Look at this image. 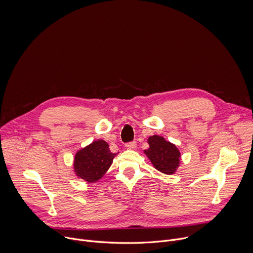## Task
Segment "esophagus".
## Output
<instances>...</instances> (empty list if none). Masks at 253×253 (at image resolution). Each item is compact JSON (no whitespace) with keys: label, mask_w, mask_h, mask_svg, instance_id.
I'll list each match as a JSON object with an SVG mask.
<instances>
[{"label":"esophagus","mask_w":253,"mask_h":253,"mask_svg":"<svg viewBox=\"0 0 253 253\" xmlns=\"http://www.w3.org/2000/svg\"><path fill=\"white\" fill-rule=\"evenodd\" d=\"M128 149H135L136 148V146H137V144H136V141H132V142H129V143H126V145H125Z\"/></svg>","instance_id":"esophagus-1"}]
</instances>
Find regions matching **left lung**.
<instances>
[{
    "instance_id": "obj_1",
    "label": "left lung",
    "mask_w": 253,
    "mask_h": 253,
    "mask_svg": "<svg viewBox=\"0 0 253 253\" xmlns=\"http://www.w3.org/2000/svg\"><path fill=\"white\" fill-rule=\"evenodd\" d=\"M148 144L149 148L144 150V153L149 158L155 169L167 175L174 174L179 167L181 157L178 148L158 135L150 136Z\"/></svg>"
}]
</instances>
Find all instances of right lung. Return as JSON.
I'll return each instance as SVG.
<instances>
[{
  "label": "right lung",
  "instance_id": "obj_1",
  "mask_svg": "<svg viewBox=\"0 0 253 253\" xmlns=\"http://www.w3.org/2000/svg\"><path fill=\"white\" fill-rule=\"evenodd\" d=\"M117 153H112L104 140H97L79 150L74 158V172L89 183L97 182L111 166Z\"/></svg>",
  "mask_w": 253,
  "mask_h": 253
}]
</instances>
